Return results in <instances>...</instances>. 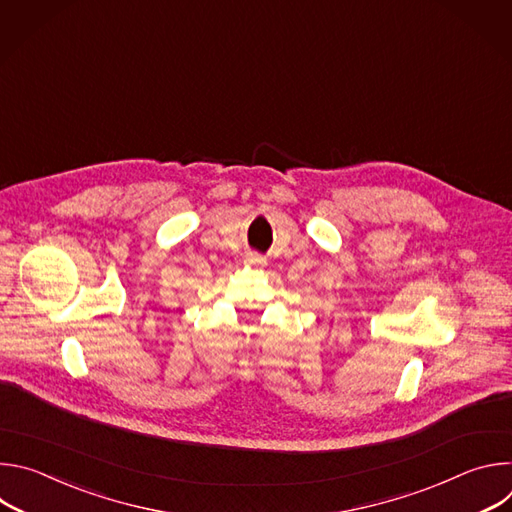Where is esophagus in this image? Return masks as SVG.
<instances>
[{
    "mask_svg": "<svg viewBox=\"0 0 512 512\" xmlns=\"http://www.w3.org/2000/svg\"><path fill=\"white\" fill-rule=\"evenodd\" d=\"M245 263H247V265H261V267H263V265L267 263V259L261 257V255H249V257L245 259Z\"/></svg>",
    "mask_w": 512,
    "mask_h": 512,
    "instance_id": "1",
    "label": "esophagus"
}]
</instances>
